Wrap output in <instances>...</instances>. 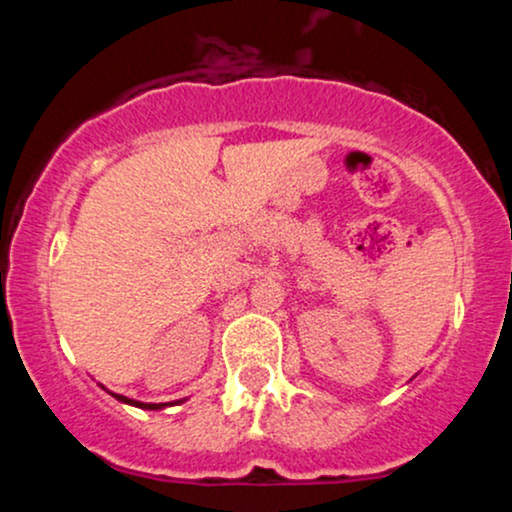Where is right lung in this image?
I'll return each instance as SVG.
<instances>
[{"instance_id": "right-lung-1", "label": "right lung", "mask_w": 512, "mask_h": 512, "mask_svg": "<svg viewBox=\"0 0 512 512\" xmlns=\"http://www.w3.org/2000/svg\"><path fill=\"white\" fill-rule=\"evenodd\" d=\"M110 395H113L115 399H120V402L132 404V407H139V409H163V407H166V404H146V402H137V399H129V397H125V395H115V392H110ZM178 402H182V399H178ZM178 402H175V404H178ZM168 404H173V402H168Z\"/></svg>"}]
</instances>
